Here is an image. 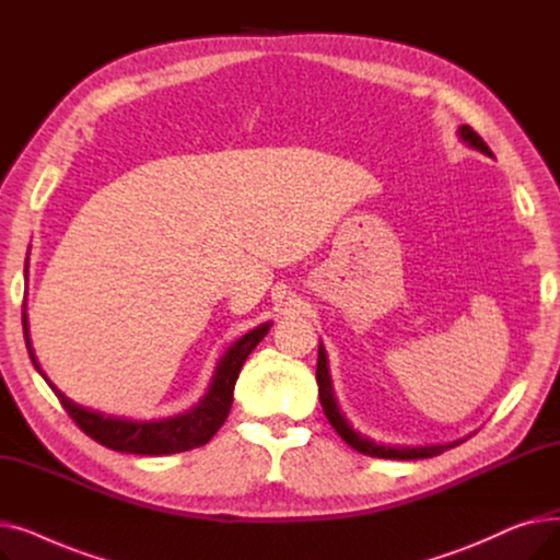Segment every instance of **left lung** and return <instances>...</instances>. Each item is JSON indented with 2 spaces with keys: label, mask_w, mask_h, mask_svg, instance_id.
<instances>
[{
  "label": "left lung",
  "mask_w": 560,
  "mask_h": 560,
  "mask_svg": "<svg viewBox=\"0 0 560 560\" xmlns=\"http://www.w3.org/2000/svg\"><path fill=\"white\" fill-rule=\"evenodd\" d=\"M458 136L469 144L479 150L486 156H492L490 147L483 142V138L472 129V127H458ZM315 378H317V390H319V404L322 410H325L327 420L331 422V427L338 431V435L345 440L349 447H354L361 454L374 456V458H395V460H418V458H431L443 454L445 450H452L456 445H460L463 440H456V443H447V445H427V447H390V445H376L374 440L363 438L361 433H357L347 424V420L340 416L338 404L334 399V390H331V381H329V368H327V354L325 349L319 347V354H317V370H315Z\"/></svg>",
  "instance_id": "8db88e82"
}]
</instances>
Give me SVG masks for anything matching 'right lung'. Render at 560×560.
<instances>
[{
  "label": "right lung",
  "mask_w": 560,
  "mask_h": 560,
  "mask_svg": "<svg viewBox=\"0 0 560 560\" xmlns=\"http://www.w3.org/2000/svg\"><path fill=\"white\" fill-rule=\"evenodd\" d=\"M22 325H24V340L28 347V357H32L36 370L43 374V370L36 363L32 342H28L24 313H22ZM268 331H270V322H265V325L245 334L241 340H235L218 365L209 395H206L195 408H190L188 413L167 418V420H156V422H131L120 418H106L102 413H95V410L81 408L79 404L70 401L61 390H56L45 374L43 376L49 384V388L54 390V395L58 397V401H61V406L66 408V413L74 420V424L85 435H91L95 443L115 452L140 454V456H163V454L188 452L209 443V440L218 433V429L224 424L233 404L235 378H238L243 363L252 354V349L265 338Z\"/></svg>",
  "instance_id": "right-lung-1"
}]
</instances>
